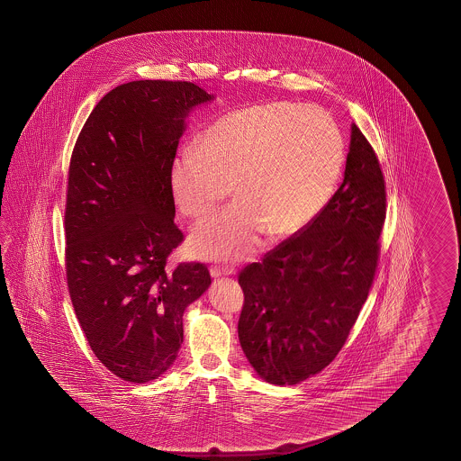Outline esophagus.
Instances as JSON below:
<instances>
[{"mask_svg": "<svg viewBox=\"0 0 461 461\" xmlns=\"http://www.w3.org/2000/svg\"><path fill=\"white\" fill-rule=\"evenodd\" d=\"M209 272H211V276L217 278V276H221V275L232 274V268H221V267H217V265H212Z\"/></svg>", "mask_w": 461, "mask_h": 461, "instance_id": "esophagus-1", "label": "esophagus"}]
</instances>
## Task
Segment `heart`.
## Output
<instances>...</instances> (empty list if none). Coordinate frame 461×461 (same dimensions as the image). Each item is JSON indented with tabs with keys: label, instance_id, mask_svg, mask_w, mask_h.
I'll list each match as a JSON object with an SVG mask.
<instances>
[{
	"label": "heart",
	"instance_id": "heart-1",
	"mask_svg": "<svg viewBox=\"0 0 461 461\" xmlns=\"http://www.w3.org/2000/svg\"><path fill=\"white\" fill-rule=\"evenodd\" d=\"M344 140L316 105L268 102L216 120L203 147L187 143L169 167V191L191 219L209 216L234 185L237 203L197 226L191 249L206 258L250 254L262 232L282 240L300 232L334 194Z\"/></svg>",
	"mask_w": 461,
	"mask_h": 461
}]
</instances>
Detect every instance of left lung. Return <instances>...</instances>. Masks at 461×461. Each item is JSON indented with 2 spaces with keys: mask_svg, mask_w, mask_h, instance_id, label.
Instances as JSON below:
<instances>
[{
  "mask_svg": "<svg viewBox=\"0 0 461 461\" xmlns=\"http://www.w3.org/2000/svg\"><path fill=\"white\" fill-rule=\"evenodd\" d=\"M385 221V183L357 125L344 179L323 211L239 274V339L267 383L294 385L341 351L373 286Z\"/></svg>",
  "mask_w": 461,
  "mask_h": 461,
  "instance_id": "obj_1",
  "label": "left lung"
}]
</instances>
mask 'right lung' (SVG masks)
Returning a JSON list of instances; mask_svg holds the SVG:
<instances>
[{
	"label": "right lung",
	"mask_w": 461,
	"mask_h": 461,
	"mask_svg": "<svg viewBox=\"0 0 461 461\" xmlns=\"http://www.w3.org/2000/svg\"><path fill=\"white\" fill-rule=\"evenodd\" d=\"M212 98L185 80L122 84L92 110L70 157V302L98 361L128 383L175 363L183 313L211 285L206 264L167 267L185 240L167 177L187 113Z\"/></svg>",
	"instance_id": "right-lung-1"
}]
</instances>
